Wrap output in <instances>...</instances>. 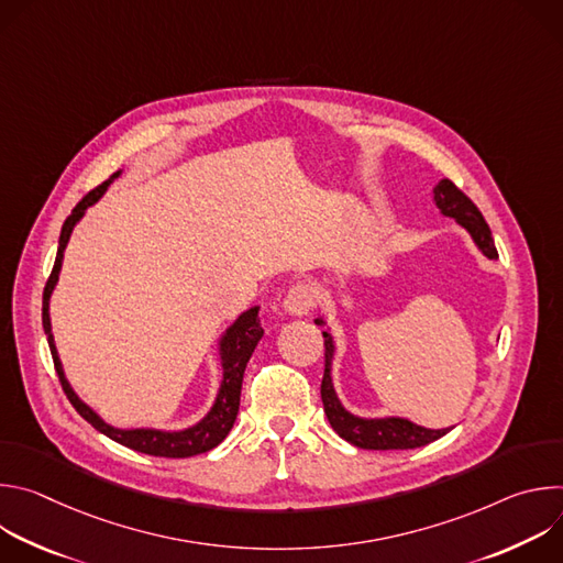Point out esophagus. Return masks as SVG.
Returning a JSON list of instances; mask_svg holds the SVG:
<instances>
[{
	"label": "esophagus",
	"instance_id": "34e87169",
	"mask_svg": "<svg viewBox=\"0 0 563 563\" xmlns=\"http://www.w3.org/2000/svg\"><path fill=\"white\" fill-rule=\"evenodd\" d=\"M283 307L287 313L291 316H305L311 311L313 307V296L309 291V287L305 283H296L289 287L285 300H283Z\"/></svg>",
	"mask_w": 563,
	"mask_h": 563
}]
</instances>
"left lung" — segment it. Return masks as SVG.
Here are the masks:
<instances>
[{
  "label": "left lung",
  "instance_id": "8db88e82",
  "mask_svg": "<svg viewBox=\"0 0 563 563\" xmlns=\"http://www.w3.org/2000/svg\"><path fill=\"white\" fill-rule=\"evenodd\" d=\"M434 202L443 216L454 218L461 227H465L470 231L476 247L488 258L495 261L499 256L486 218L481 216L478 207L452 180H441L434 187ZM316 325H323V320L316 318ZM323 339H325V374H323V383H320V398H323L325 415H328L334 432L341 439H345L347 443L363 448V450H415V448L428 445L450 432V428L448 430H428L408 419H394V417L391 419H361V417L350 415L341 406V400L332 385V356H334L332 334L323 332Z\"/></svg>",
  "mask_w": 563,
  "mask_h": 563
}]
</instances>
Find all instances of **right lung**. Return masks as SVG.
<instances>
[{
  "mask_svg": "<svg viewBox=\"0 0 563 563\" xmlns=\"http://www.w3.org/2000/svg\"><path fill=\"white\" fill-rule=\"evenodd\" d=\"M118 174H113L107 183H102L100 187H96L93 191H89L82 200L75 205V209L70 211V216L64 220L62 224V233H59V247H57V256H55V265L53 272L46 280L44 287V302H42V325L44 332L48 336V347L53 354V363H55V372L59 376L62 389L66 394V398L70 400V406L77 410V415L82 417L85 421H89L98 432L107 434L109 439H113L115 443L131 448L135 452L142 454H151V456H167V459H187L194 454H202L213 450L233 428L238 408H240V389H243V376H245V367L258 345V341L263 339V328L258 320V309L261 307H252L245 313H240L235 323L224 332L222 341H220V358H222V383L216 396V404L211 408V412L194 428L180 430V432H163V430H118L111 428L109 423H104L87 404L77 398V394L70 389L55 343H53V332H51V318H48V298L53 294V287L57 283L59 276V267H62V256L66 250V243L70 238V231L75 227V222L85 216V211L96 205L102 194L107 191L109 183L113 178H118Z\"/></svg>",
  "mask_w": 563,
  "mask_h": 563,
  "instance_id": "obj_1",
  "label": "right lung"
}]
</instances>
